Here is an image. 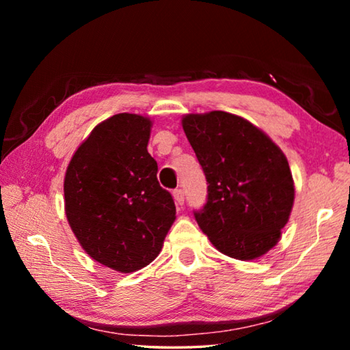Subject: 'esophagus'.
<instances>
[{"instance_id":"34e87169","label":"esophagus","mask_w":350,"mask_h":350,"mask_svg":"<svg viewBox=\"0 0 350 350\" xmlns=\"http://www.w3.org/2000/svg\"><path fill=\"white\" fill-rule=\"evenodd\" d=\"M173 198H174V202H176L177 206H182L183 205V200H185V198H183L182 189H174Z\"/></svg>"}]
</instances>
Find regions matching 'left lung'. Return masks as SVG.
I'll return each instance as SVG.
<instances>
[{
  "label": "left lung",
  "instance_id": "8db88e82",
  "mask_svg": "<svg viewBox=\"0 0 350 350\" xmlns=\"http://www.w3.org/2000/svg\"><path fill=\"white\" fill-rule=\"evenodd\" d=\"M182 128L208 182L194 217L219 252L260 258L281 239L295 200L286 154L262 129L225 111L182 117Z\"/></svg>",
  "mask_w": 350,
  "mask_h": 350
}]
</instances>
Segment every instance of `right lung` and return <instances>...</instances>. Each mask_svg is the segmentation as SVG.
<instances>
[{
	"mask_svg": "<svg viewBox=\"0 0 350 350\" xmlns=\"http://www.w3.org/2000/svg\"><path fill=\"white\" fill-rule=\"evenodd\" d=\"M150 117L122 112L92 129L64 176V211L83 250L131 273L152 262L176 221L171 194L159 185L148 152Z\"/></svg>",
	"mask_w": 350,
	"mask_h": 350,
	"instance_id": "1",
	"label": "right lung"
}]
</instances>
